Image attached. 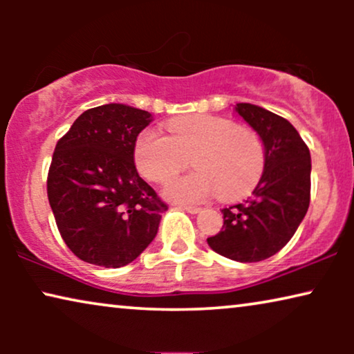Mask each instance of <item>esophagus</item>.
Wrapping results in <instances>:
<instances>
[{
    "label": "esophagus",
    "mask_w": 354,
    "mask_h": 354,
    "mask_svg": "<svg viewBox=\"0 0 354 354\" xmlns=\"http://www.w3.org/2000/svg\"><path fill=\"white\" fill-rule=\"evenodd\" d=\"M183 211H187V212H190V214H198V212L201 211V207H198V206H180Z\"/></svg>",
    "instance_id": "1"
}]
</instances>
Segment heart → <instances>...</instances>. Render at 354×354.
<instances>
[{"label": "heart", "mask_w": 354, "mask_h": 354, "mask_svg": "<svg viewBox=\"0 0 354 354\" xmlns=\"http://www.w3.org/2000/svg\"><path fill=\"white\" fill-rule=\"evenodd\" d=\"M167 133L143 130L133 148L135 166L145 178L166 182L187 167L196 172L174 178L166 195L174 201L200 203L216 195L234 200L250 192L263 176L264 143L253 129L209 114L169 120Z\"/></svg>", "instance_id": "heart-1"}]
</instances>
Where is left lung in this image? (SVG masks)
<instances>
[{
	"mask_svg": "<svg viewBox=\"0 0 354 354\" xmlns=\"http://www.w3.org/2000/svg\"><path fill=\"white\" fill-rule=\"evenodd\" d=\"M235 113L263 140L264 171L248 200L222 209L224 225L207 245L239 263H258L282 250L306 216L311 154L287 119L250 103H236Z\"/></svg>",
	"mask_w": 354,
	"mask_h": 354,
	"instance_id": "8db88e82",
	"label": "left lung"
}]
</instances>
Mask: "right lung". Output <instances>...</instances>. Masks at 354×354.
<instances>
[{
	"label": "right lung",
	"mask_w": 354,
	"mask_h": 354,
	"mask_svg": "<svg viewBox=\"0 0 354 354\" xmlns=\"http://www.w3.org/2000/svg\"><path fill=\"white\" fill-rule=\"evenodd\" d=\"M153 115L109 103L85 111L57 142L48 200L69 250L85 263L122 268L158 234L167 205L138 176L133 148Z\"/></svg>",
	"instance_id": "add662e5"
}]
</instances>
